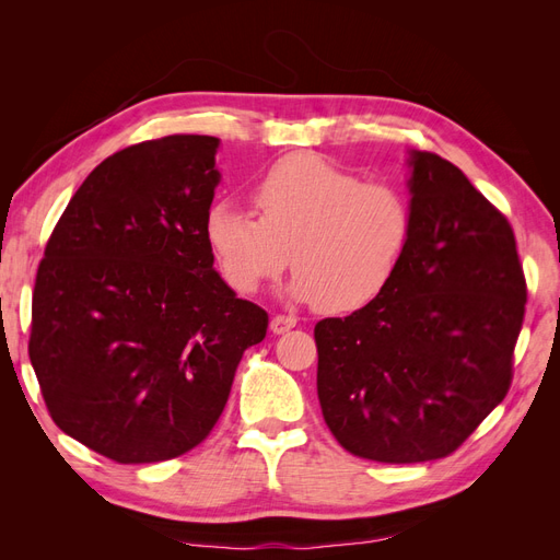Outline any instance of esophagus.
<instances>
[{"instance_id":"34e87169","label":"esophagus","mask_w":560,"mask_h":560,"mask_svg":"<svg viewBox=\"0 0 560 560\" xmlns=\"http://www.w3.org/2000/svg\"><path fill=\"white\" fill-rule=\"evenodd\" d=\"M294 327H296V317H292V315L270 317V331H273V334H284V331H290Z\"/></svg>"}]
</instances>
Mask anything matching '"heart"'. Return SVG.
Returning <instances> with one entry per match:
<instances>
[{
	"label": "heart",
	"instance_id": "obj_1",
	"mask_svg": "<svg viewBox=\"0 0 560 560\" xmlns=\"http://www.w3.org/2000/svg\"><path fill=\"white\" fill-rule=\"evenodd\" d=\"M257 219L231 200L206 217V241L224 280L252 294L292 266L284 294L352 313L393 282L413 238V208L389 184L362 182L315 154L270 165L252 189Z\"/></svg>",
	"mask_w": 560,
	"mask_h": 560
}]
</instances>
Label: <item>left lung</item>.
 <instances>
[{"label": "left lung", "mask_w": 560, "mask_h": 560, "mask_svg": "<svg viewBox=\"0 0 560 560\" xmlns=\"http://www.w3.org/2000/svg\"><path fill=\"white\" fill-rule=\"evenodd\" d=\"M406 165L413 238L393 282L315 325L331 434L395 465L453 453L504 399L525 313L510 222L442 156L411 149Z\"/></svg>", "instance_id": "8db88e82"}]
</instances>
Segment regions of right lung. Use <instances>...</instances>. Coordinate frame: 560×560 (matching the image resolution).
Segmentation results:
<instances>
[{"mask_svg":"<svg viewBox=\"0 0 560 560\" xmlns=\"http://www.w3.org/2000/svg\"><path fill=\"white\" fill-rule=\"evenodd\" d=\"M219 138L132 144L83 179L32 294L30 362L56 425L124 465L171 460L222 416L268 315L214 270Z\"/></svg>","mask_w":560,"mask_h":560,"instance_id":"1","label":"right lung"}]
</instances>
